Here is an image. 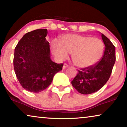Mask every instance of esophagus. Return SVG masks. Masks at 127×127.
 <instances>
[{"label": "esophagus", "mask_w": 127, "mask_h": 127, "mask_svg": "<svg viewBox=\"0 0 127 127\" xmlns=\"http://www.w3.org/2000/svg\"><path fill=\"white\" fill-rule=\"evenodd\" d=\"M69 67V65L66 64H65L63 66V69H65V68H66V67Z\"/></svg>", "instance_id": "esophagus-1"}]
</instances>
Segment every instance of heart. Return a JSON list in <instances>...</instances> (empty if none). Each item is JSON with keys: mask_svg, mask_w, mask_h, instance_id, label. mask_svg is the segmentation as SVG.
<instances>
[{"mask_svg": "<svg viewBox=\"0 0 127 127\" xmlns=\"http://www.w3.org/2000/svg\"><path fill=\"white\" fill-rule=\"evenodd\" d=\"M54 55L60 60H64L72 54L74 64L78 67L85 68L96 63L102 57L104 44L99 38L77 34L62 36L60 43L51 42Z\"/></svg>", "mask_w": 127, "mask_h": 127, "instance_id": "obj_1", "label": "heart"}]
</instances>
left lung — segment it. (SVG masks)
Listing matches in <instances>:
<instances>
[{"instance_id": "1", "label": "left lung", "mask_w": 127, "mask_h": 127, "mask_svg": "<svg viewBox=\"0 0 127 127\" xmlns=\"http://www.w3.org/2000/svg\"><path fill=\"white\" fill-rule=\"evenodd\" d=\"M105 51L100 61L91 66L81 69L72 81L73 87L82 94H90L100 90L110 78L116 61L115 47L101 33Z\"/></svg>"}]
</instances>
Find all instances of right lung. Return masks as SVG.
Segmentation results:
<instances>
[{
	"label": "right lung",
	"instance_id": "obj_1",
	"mask_svg": "<svg viewBox=\"0 0 127 127\" xmlns=\"http://www.w3.org/2000/svg\"><path fill=\"white\" fill-rule=\"evenodd\" d=\"M47 34L46 29L28 32L15 48L13 64L17 78L24 89L32 93L46 89L64 65L55 63L50 58Z\"/></svg>",
	"mask_w": 127,
	"mask_h": 127
}]
</instances>
